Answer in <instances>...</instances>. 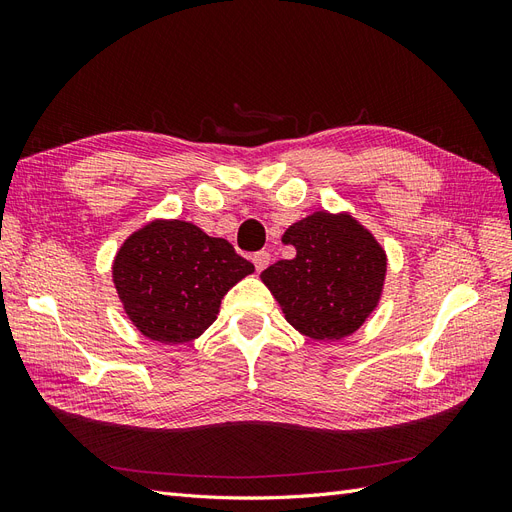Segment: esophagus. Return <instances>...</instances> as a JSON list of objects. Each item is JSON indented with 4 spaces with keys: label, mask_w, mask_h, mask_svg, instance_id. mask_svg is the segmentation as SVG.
Segmentation results:
<instances>
[{
    "label": "esophagus",
    "mask_w": 512,
    "mask_h": 512,
    "mask_svg": "<svg viewBox=\"0 0 512 512\" xmlns=\"http://www.w3.org/2000/svg\"><path fill=\"white\" fill-rule=\"evenodd\" d=\"M252 260H254V267H256V271H265V269L269 267V262H271V254L262 250V252H256Z\"/></svg>",
    "instance_id": "esophagus-1"
}]
</instances>
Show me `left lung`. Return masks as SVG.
Instances as JSON below:
<instances>
[{
	"instance_id": "obj_1",
	"label": "left lung",
	"mask_w": 512,
	"mask_h": 512,
	"mask_svg": "<svg viewBox=\"0 0 512 512\" xmlns=\"http://www.w3.org/2000/svg\"><path fill=\"white\" fill-rule=\"evenodd\" d=\"M282 241L297 254L260 273L286 320L312 339L335 342L361 327L378 305L386 256L350 215L318 211L292 224Z\"/></svg>"
}]
</instances>
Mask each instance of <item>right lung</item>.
Instances as JSON below:
<instances>
[{"label":"right lung","instance_id":"obj_1","mask_svg":"<svg viewBox=\"0 0 512 512\" xmlns=\"http://www.w3.org/2000/svg\"><path fill=\"white\" fill-rule=\"evenodd\" d=\"M254 271L226 239L190 222H151L121 245L113 265L119 299L153 342L185 344L215 320L224 294Z\"/></svg>","mask_w":512,"mask_h":512}]
</instances>
